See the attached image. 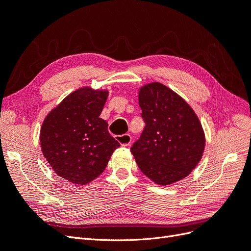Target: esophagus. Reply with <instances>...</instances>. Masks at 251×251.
<instances>
[{
  "instance_id": "1",
  "label": "esophagus",
  "mask_w": 251,
  "mask_h": 251,
  "mask_svg": "<svg viewBox=\"0 0 251 251\" xmlns=\"http://www.w3.org/2000/svg\"><path fill=\"white\" fill-rule=\"evenodd\" d=\"M116 140L121 144L123 147H127L128 144L131 143L132 141V137L130 134H124V135H119V136H116Z\"/></svg>"
}]
</instances>
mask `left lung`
Instances as JSON below:
<instances>
[{
    "label": "left lung",
    "mask_w": 251,
    "mask_h": 251,
    "mask_svg": "<svg viewBox=\"0 0 251 251\" xmlns=\"http://www.w3.org/2000/svg\"><path fill=\"white\" fill-rule=\"evenodd\" d=\"M146 126L131 148L140 171L156 184L171 185L187 177L200 162L205 134L195 111L160 82L139 89Z\"/></svg>",
    "instance_id": "8db88e82"
}]
</instances>
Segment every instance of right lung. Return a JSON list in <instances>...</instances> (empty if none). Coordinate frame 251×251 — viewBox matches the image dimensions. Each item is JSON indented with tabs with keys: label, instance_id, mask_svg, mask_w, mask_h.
<instances>
[{
	"label": "right lung",
	"instance_id": "1",
	"mask_svg": "<svg viewBox=\"0 0 251 251\" xmlns=\"http://www.w3.org/2000/svg\"><path fill=\"white\" fill-rule=\"evenodd\" d=\"M108 95V90L77 89L43 121L42 153L55 174L73 184L86 185L96 179L120 147L100 117Z\"/></svg>",
	"mask_w": 251,
	"mask_h": 251
}]
</instances>
